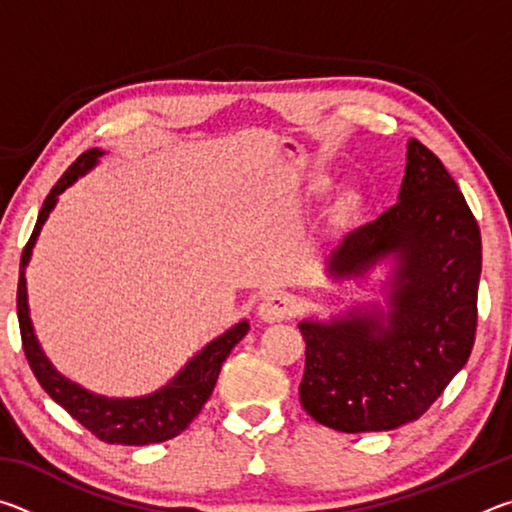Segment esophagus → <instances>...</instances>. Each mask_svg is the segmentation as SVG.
I'll use <instances>...</instances> for the list:
<instances>
[{
  "label": "esophagus",
  "instance_id": "esophagus-1",
  "mask_svg": "<svg viewBox=\"0 0 512 512\" xmlns=\"http://www.w3.org/2000/svg\"><path fill=\"white\" fill-rule=\"evenodd\" d=\"M293 309H296V305H293V300L287 293H271V296H266L262 305H259V316H262L266 323H277V320L291 318Z\"/></svg>",
  "mask_w": 512,
  "mask_h": 512
}]
</instances>
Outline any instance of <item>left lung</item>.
<instances>
[{
	"mask_svg": "<svg viewBox=\"0 0 512 512\" xmlns=\"http://www.w3.org/2000/svg\"><path fill=\"white\" fill-rule=\"evenodd\" d=\"M400 257L393 309L332 325L300 323V404L343 433L388 431L418 420L470 359L481 277V232L438 155L409 142L400 201L357 228L327 259L336 277H359Z\"/></svg>",
	"mask_w": 512,
	"mask_h": 512,
	"instance_id": "left-lung-1",
	"label": "left lung"
}]
</instances>
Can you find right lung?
<instances>
[{
    "label": "right lung",
    "mask_w": 512,
    "mask_h": 512,
    "mask_svg": "<svg viewBox=\"0 0 512 512\" xmlns=\"http://www.w3.org/2000/svg\"><path fill=\"white\" fill-rule=\"evenodd\" d=\"M99 155L101 153L97 149H90L69 164L58 183L51 187L49 196L45 198V205H42L38 214L36 228H33L27 246L22 250L20 280H17V320H20L22 350L33 375L38 379V384L45 388L51 400L63 406L74 420H79L92 436H97L103 443L110 445L164 443V440L180 436L192 424L196 415L201 413L205 402L210 400L214 391L223 361L228 359L230 350L246 336L248 323L244 320V323L232 327L230 332L219 336L198 357L189 361L185 370L169 386H164L162 391L149 397H140V400H106V397H97L72 384V381L63 379L51 368V363L42 354L31 327L24 268L29 264L31 248L36 244L38 232L42 223L47 221L51 207L56 205L58 194L72 185L81 173L88 171L97 162Z\"/></svg>",
    "instance_id": "1"
}]
</instances>
